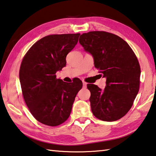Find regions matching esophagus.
<instances>
[{
	"label": "esophagus",
	"mask_w": 156,
	"mask_h": 156,
	"mask_svg": "<svg viewBox=\"0 0 156 156\" xmlns=\"http://www.w3.org/2000/svg\"><path fill=\"white\" fill-rule=\"evenodd\" d=\"M83 87H86V86H87V83H86V82L83 81Z\"/></svg>",
	"instance_id": "obj_1"
}]
</instances>
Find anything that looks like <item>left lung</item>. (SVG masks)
Segmentation results:
<instances>
[{"label": "left lung", "mask_w": 156, "mask_h": 156, "mask_svg": "<svg viewBox=\"0 0 156 156\" xmlns=\"http://www.w3.org/2000/svg\"><path fill=\"white\" fill-rule=\"evenodd\" d=\"M80 37L79 43L92 55L94 66L106 78L104 90L87 85L92 113L102 121H116L128 112L139 92V61L128 44L115 34L92 31Z\"/></svg>", "instance_id": "8db88e82"}]
</instances>
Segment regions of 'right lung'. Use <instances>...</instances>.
Returning <instances> with one entry per match:
<instances>
[{"label": "right lung", "mask_w": 156, "mask_h": 156, "mask_svg": "<svg viewBox=\"0 0 156 156\" xmlns=\"http://www.w3.org/2000/svg\"><path fill=\"white\" fill-rule=\"evenodd\" d=\"M79 35L46 36L23 58L19 76L23 98L34 118L45 125L56 126L69 118L76 95L83 86L80 79L69 84L55 75L66 66V55L77 45Z\"/></svg>", "instance_id": "add662e5"}]
</instances>
